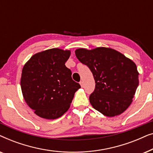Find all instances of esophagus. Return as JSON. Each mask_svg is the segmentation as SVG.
<instances>
[{"label":"esophagus","mask_w":153,"mask_h":153,"mask_svg":"<svg viewBox=\"0 0 153 153\" xmlns=\"http://www.w3.org/2000/svg\"><path fill=\"white\" fill-rule=\"evenodd\" d=\"M80 83V85H81V88H83V87H84V83H83V81H80V83Z\"/></svg>","instance_id":"1"}]
</instances>
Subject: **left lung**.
<instances>
[{"label":"left lung","instance_id":"8db88e82","mask_svg":"<svg viewBox=\"0 0 153 153\" xmlns=\"http://www.w3.org/2000/svg\"><path fill=\"white\" fill-rule=\"evenodd\" d=\"M76 58L88 67L95 81L89 100L104 116H118L129 107L139 85L136 64L116 50L97 47L76 49Z\"/></svg>","mask_w":153,"mask_h":153}]
</instances>
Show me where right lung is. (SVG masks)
Segmentation results:
<instances>
[{
	"label": "right lung",
	"instance_id": "obj_1",
	"mask_svg": "<svg viewBox=\"0 0 153 153\" xmlns=\"http://www.w3.org/2000/svg\"><path fill=\"white\" fill-rule=\"evenodd\" d=\"M70 54V50L58 48L45 50L33 55L22 69L24 100L41 118L51 120L62 116L81 88L65 65Z\"/></svg>",
	"mask_w": 153,
	"mask_h": 153
}]
</instances>
